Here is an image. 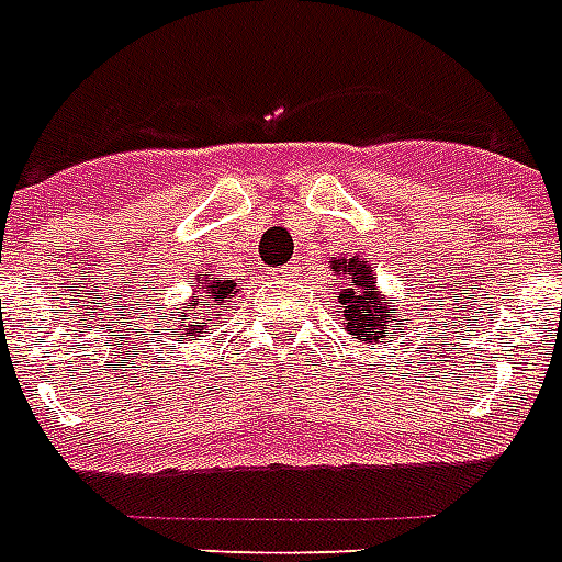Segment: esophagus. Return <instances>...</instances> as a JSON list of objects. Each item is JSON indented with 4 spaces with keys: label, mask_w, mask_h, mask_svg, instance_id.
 I'll return each instance as SVG.
<instances>
[{
    "label": "esophagus",
    "mask_w": 562,
    "mask_h": 562,
    "mask_svg": "<svg viewBox=\"0 0 562 562\" xmlns=\"http://www.w3.org/2000/svg\"><path fill=\"white\" fill-rule=\"evenodd\" d=\"M273 277H280V280H289V277H291V268H280V271L273 273Z\"/></svg>",
    "instance_id": "obj_1"
}]
</instances>
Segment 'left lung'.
Listing matches in <instances>:
<instances>
[{"label":"left lung","instance_id":"obj_1","mask_svg":"<svg viewBox=\"0 0 562 562\" xmlns=\"http://www.w3.org/2000/svg\"><path fill=\"white\" fill-rule=\"evenodd\" d=\"M335 271L341 273L338 282V308L347 333L356 335L359 341H382L387 344V335L393 324V308L375 291L373 268L361 259H335Z\"/></svg>","mask_w":562,"mask_h":562}]
</instances>
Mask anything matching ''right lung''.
<instances>
[{"mask_svg":"<svg viewBox=\"0 0 562 562\" xmlns=\"http://www.w3.org/2000/svg\"><path fill=\"white\" fill-rule=\"evenodd\" d=\"M233 289L236 282L233 280H221V277H212V273H198V285H194V294L183 306V312L178 315V326L171 333L178 335H194L206 329V321L210 315H218V312H229L233 308ZM201 338V335H198Z\"/></svg>","mask_w":562,"mask_h":562,"instance_id":"right-lung-1","label":"right lung"}]
</instances>
